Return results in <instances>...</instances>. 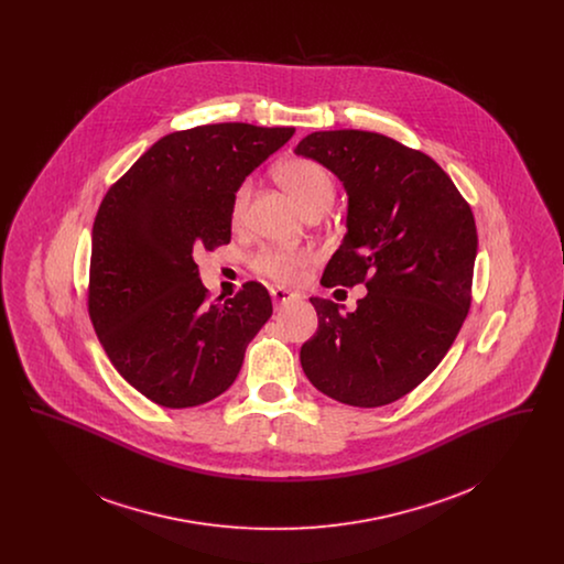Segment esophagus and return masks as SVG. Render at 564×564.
<instances>
[{
    "label": "esophagus",
    "instance_id": "esophagus-1",
    "mask_svg": "<svg viewBox=\"0 0 564 564\" xmlns=\"http://www.w3.org/2000/svg\"><path fill=\"white\" fill-rule=\"evenodd\" d=\"M270 295H272L274 306H281V304H285V302H290V300H295V297H297L295 292L283 290V288H272V290H270Z\"/></svg>",
    "mask_w": 564,
    "mask_h": 564
}]
</instances>
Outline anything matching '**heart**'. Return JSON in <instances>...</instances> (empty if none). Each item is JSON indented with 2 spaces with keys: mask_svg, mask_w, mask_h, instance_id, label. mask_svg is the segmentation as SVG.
Segmentation results:
<instances>
[{
  "mask_svg": "<svg viewBox=\"0 0 564 564\" xmlns=\"http://www.w3.org/2000/svg\"><path fill=\"white\" fill-rule=\"evenodd\" d=\"M276 177L281 186L295 198V203L308 214L313 209L327 207L334 196V177L322 162L306 156H290L276 164ZM251 196V182L245 180L235 189L230 215L232 221H241ZM315 260V251L308 247H283L269 245L258 249L249 258V269L274 283H295L306 267Z\"/></svg>",
  "mask_w": 564,
  "mask_h": 564,
  "instance_id": "1",
  "label": "heart"
}]
</instances>
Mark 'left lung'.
<instances>
[{
  "mask_svg": "<svg viewBox=\"0 0 564 564\" xmlns=\"http://www.w3.org/2000/svg\"><path fill=\"white\" fill-rule=\"evenodd\" d=\"M295 154L325 164L349 192V232L323 285L368 288L349 315L311 297L319 327L302 345V370L336 402H395L437 368L469 313L471 207L437 162L384 134L317 131Z\"/></svg>",
  "mask_w": 564,
  "mask_h": 564,
  "instance_id": "obj_1",
  "label": "left lung"
}]
</instances>
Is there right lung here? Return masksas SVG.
I'll return each instance as SVG.
<instances>
[{
    "label": "right lung",
    "instance_id": "right-lung-1",
    "mask_svg": "<svg viewBox=\"0 0 564 564\" xmlns=\"http://www.w3.org/2000/svg\"><path fill=\"white\" fill-rule=\"evenodd\" d=\"M294 133L221 122L164 134L104 196L86 308L113 368L148 400L192 408L221 395L269 322L258 281L209 304L192 253L230 242L235 189Z\"/></svg>",
    "mask_w": 564,
    "mask_h": 564
}]
</instances>
